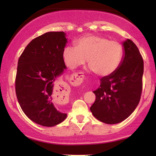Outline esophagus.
Returning a JSON list of instances; mask_svg holds the SVG:
<instances>
[{
  "label": "esophagus",
  "mask_w": 156,
  "mask_h": 156,
  "mask_svg": "<svg viewBox=\"0 0 156 156\" xmlns=\"http://www.w3.org/2000/svg\"><path fill=\"white\" fill-rule=\"evenodd\" d=\"M73 79H74L75 83H76L77 84H80L83 82V75H80V73L79 74H75L73 75Z\"/></svg>",
  "instance_id": "esophagus-1"
}]
</instances>
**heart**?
I'll return each instance as SVG.
<instances>
[{
    "mask_svg": "<svg viewBox=\"0 0 156 156\" xmlns=\"http://www.w3.org/2000/svg\"><path fill=\"white\" fill-rule=\"evenodd\" d=\"M124 56V48L117 41L109 40L101 36L88 35L75 42V48L67 46L62 52L64 64L75 69L85 64L98 76L113 74L121 65Z\"/></svg>",
    "mask_w": 156,
    "mask_h": 156,
    "instance_id": "b5f03b06",
    "label": "heart"
}]
</instances>
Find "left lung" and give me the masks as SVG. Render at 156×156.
<instances>
[{
    "instance_id": "1",
    "label": "left lung",
    "mask_w": 156,
    "mask_h": 156,
    "mask_svg": "<svg viewBox=\"0 0 156 156\" xmlns=\"http://www.w3.org/2000/svg\"><path fill=\"white\" fill-rule=\"evenodd\" d=\"M124 56L121 65L111 76L103 77L93 91L96 97L90 107L93 116L106 124L127 119L139 104L142 90L144 62L139 49L130 39L122 42Z\"/></svg>"
}]
</instances>
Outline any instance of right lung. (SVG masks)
<instances>
[{
    "label": "right lung",
    "instance_id": "add662e5",
    "mask_svg": "<svg viewBox=\"0 0 156 156\" xmlns=\"http://www.w3.org/2000/svg\"><path fill=\"white\" fill-rule=\"evenodd\" d=\"M67 43L64 32H47L34 39L18 60L15 91L19 104L27 117L42 126H55L67 118L54 105L64 94L57 80L67 69L62 58Z\"/></svg>",
    "mask_w": 156,
    "mask_h": 156
}]
</instances>
